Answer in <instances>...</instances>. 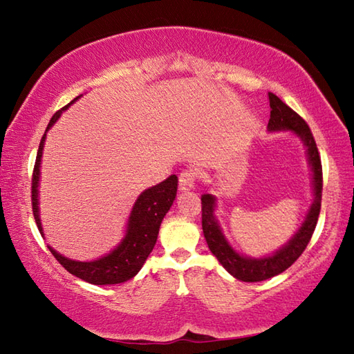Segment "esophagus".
Masks as SVG:
<instances>
[{
    "label": "esophagus",
    "mask_w": 354,
    "mask_h": 354,
    "mask_svg": "<svg viewBox=\"0 0 354 354\" xmlns=\"http://www.w3.org/2000/svg\"><path fill=\"white\" fill-rule=\"evenodd\" d=\"M194 181H196V173L192 169L183 170L181 175H179V190L181 192H189L194 187Z\"/></svg>",
    "instance_id": "obj_1"
}]
</instances>
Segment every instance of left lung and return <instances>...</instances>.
I'll use <instances>...</instances> for the list:
<instances>
[{
    "label": "left lung",
    "instance_id": "obj_1",
    "mask_svg": "<svg viewBox=\"0 0 354 354\" xmlns=\"http://www.w3.org/2000/svg\"><path fill=\"white\" fill-rule=\"evenodd\" d=\"M270 118L268 123L269 132H290L301 140L306 147L307 161L312 171V204L307 209L301 227L297 230L288 242L281 248L269 255L263 257H250L242 252L236 251L225 237L221 228V223L216 217L217 199L214 194L205 193L201 196L202 201V231L207 240L209 251L219 260L221 265L227 269L232 277L240 281L255 283L268 280L270 277L281 274L283 270L292 266L299 255L306 250L307 243L310 242L312 234L317 227L319 209H321V194H322V167L321 158L318 153L317 142L309 126L299 117L295 111H292L288 104L283 103L272 93L268 94Z\"/></svg>",
    "mask_w": 354,
    "mask_h": 354
}]
</instances>
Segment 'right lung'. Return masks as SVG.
Segmentation results:
<instances>
[{"label": "right lung", "instance_id": "add662e5", "mask_svg": "<svg viewBox=\"0 0 354 354\" xmlns=\"http://www.w3.org/2000/svg\"><path fill=\"white\" fill-rule=\"evenodd\" d=\"M80 97L82 95L76 97V99L70 102L66 106H64L61 111H57L56 114L51 117L41 140L39 149H37L32 179V205L37 230H39L42 237H45V234L39 214V179L45 138H47V132L55 126L62 112L68 109L74 102H77L80 99ZM176 190L178 176L170 175L165 181L153 187H149L147 190L141 192L131 209L129 217H127L122 242H120L114 250H111L108 254L102 255L99 259L91 261H79L65 257V255L59 254L56 250H53L51 246H48V250L70 274L79 277L80 280H84L86 283L103 286L118 284L131 280V278H133L140 272V269L145 265L149 254L152 252L158 239V232H160L161 222L164 219V216L167 214L170 207L173 205V201L176 198Z\"/></svg>", "mask_w": 354, "mask_h": 354}]
</instances>
